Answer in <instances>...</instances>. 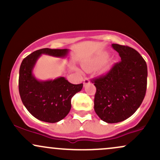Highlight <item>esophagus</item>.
Masks as SVG:
<instances>
[{"instance_id":"esophagus-1","label":"esophagus","mask_w":160,"mask_h":160,"mask_svg":"<svg viewBox=\"0 0 160 160\" xmlns=\"http://www.w3.org/2000/svg\"><path fill=\"white\" fill-rule=\"evenodd\" d=\"M90 81H89V80L88 78H85L83 80V86H85L86 85H87V84H89Z\"/></svg>"}]
</instances>
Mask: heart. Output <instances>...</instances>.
Here are the masks:
<instances>
[{
  "label": "heart",
  "instance_id": "obj_1",
  "mask_svg": "<svg viewBox=\"0 0 160 160\" xmlns=\"http://www.w3.org/2000/svg\"><path fill=\"white\" fill-rule=\"evenodd\" d=\"M108 57H109V54H108V53H102V54H100L99 56L95 57L91 62L85 64V65H83L84 69H85L86 71H91V70L97 68L99 66L102 65L104 62L107 61ZM107 69V67H104L103 68V71H106Z\"/></svg>",
  "mask_w": 160,
  "mask_h": 160
}]
</instances>
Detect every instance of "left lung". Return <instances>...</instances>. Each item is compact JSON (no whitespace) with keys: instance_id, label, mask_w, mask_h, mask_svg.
<instances>
[{"instance_id":"8db88e82","label":"left lung","mask_w":160,"mask_h":160,"mask_svg":"<svg viewBox=\"0 0 160 160\" xmlns=\"http://www.w3.org/2000/svg\"><path fill=\"white\" fill-rule=\"evenodd\" d=\"M111 47L119 53L121 61L107 74L93 80L96 87L94 109L101 120L116 123L131 117L142 103L148 67L135 49L116 43Z\"/></svg>"}]
</instances>
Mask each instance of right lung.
<instances>
[{"instance_id":"1","label":"right lung","mask_w":160,"mask_h":160,"mask_svg":"<svg viewBox=\"0 0 160 160\" xmlns=\"http://www.w3.org/2000/svg\"><path fill=\"white\" fill-rule=\"evenodd\" d=\"M68 53V49H40L22 62L19 78L20 97L29 113L38 120L52 123L62 120L71 110V98L82 89V83L72 84L64 77L40 80L33 74L34 66L41 55L66 58Z\"/></svg>"}]
</instances>
